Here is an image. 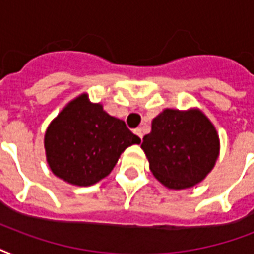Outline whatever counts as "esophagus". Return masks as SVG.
Returning a JSON list of instances; mask_svg holds the SVG:
<instances>
[{
  "label": "esophagus",
  "mask_w": 254,
  "mask_h": 254,
  "mask_svg": "<svg viewBox=\"0 0 254 254\" xmlns=\"http://www.w3.org/2000/svg\"><path fill=\"white\" fill-rule=\"evenodd\" d=\"M134 133L137 135H138L139 138L142 139V137H143V133H142V129H141V127H137V129H134Z\"/></svg>",
  "instance_id": "esophagus-1"
}]
</instances>
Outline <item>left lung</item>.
I'll return each mask as SVG.
<instances>
[{"mask_svg": "<svg viewBox=\"0 0 254 254\" xmlns=\"http://www.w3.org/2000/svg\"><path fill=\"white\" fill-rule=\"evenodd\" d=\"M141 149L157 179L170 190L191 189L211 173L220 139L211 120L197 108H166L151 121Z\"/></svg>", "mask_w": 254, "mask_h": 254, "instance_id": "left-lung-1", "label": "left lung"}]
</instances>
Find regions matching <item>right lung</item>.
Listing matches in <instances>:
<instances>
[{
  "label": "right lung",
  "instance_id": "obj_1",
  "mask_svg": "<svg viewBox=\"0 0 254 254\" xmlns=\"http://www.w3.org/2000/svg\"><path fill=\"white\" fill-rule=\"evenodd\" d=\"M139 142L123 120L81 93L46 129V159L62 181L87 187L109 175L124 150Z\"/></svg>",
  "mask_w": 254,
  "mask_h": 254
}]
</instances>
